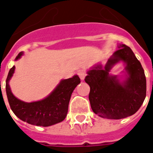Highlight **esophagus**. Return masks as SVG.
<instances>
[{"label": "esophagus", "mask_w": 153, "mask_h": 153, "mask_svg": "<svg viewBox=\"0 0 153 153\" xmlns=\"http://www.w3.org/2000/svg\"><path fill=\"white\" fill-rule=\"evenodd\" d=\"M78 75H79V78L81 79H84L85 76H86V73L85 72L84 70H79V72H78Z\"/></svg>", "instance_id": "1"}]
</instances>
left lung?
Wrapping results in <instances>:
<instances>
[{"label":"left lung","instance_id":"obj_1","mask_svg":"<svg viewBox=\"0 0 153 153\" xmlns=\"http://www.w3.org/2000/svg\"><path fill=\"white\" fill-rule=\"evenodd\" d=\"M118 47L104 69L97 66L85 78L90 87L89 100L93 111L110 120L126 118L136 113L146 96V79L141 63L128 46L120 44ZM120 60L127 63L128 74L123 84L108 74L111 67Z\"/></svg>","mask_w":153,"mask_h":153}]
</instances>
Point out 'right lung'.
I'll use <instances>...</instances> for the list:
<instances>
[{
  "instance_id": "add662e5",
  "label": "right lung",
  "mask_w": 153,
  "mask_h": 153,
  "mask_svg": "<svg viewBox=\"0 0 153 153\" xmlns=\"http://www.w3.org/2000/svg\"><path fill=\"white\" fill-rule=\"evenodd\" d=\"M22 54L23 52L20 53L16 60ZM14 68V66L10 68L6 79L7 96L13 113L23 121L38 126H49L62 122L67 117L71 94L76 86L80 83L79 76L76 75L72 78L62 80L51 95L43 100L25 102L12 94L8 84Z\"/></svg>"
}]
</instances>
